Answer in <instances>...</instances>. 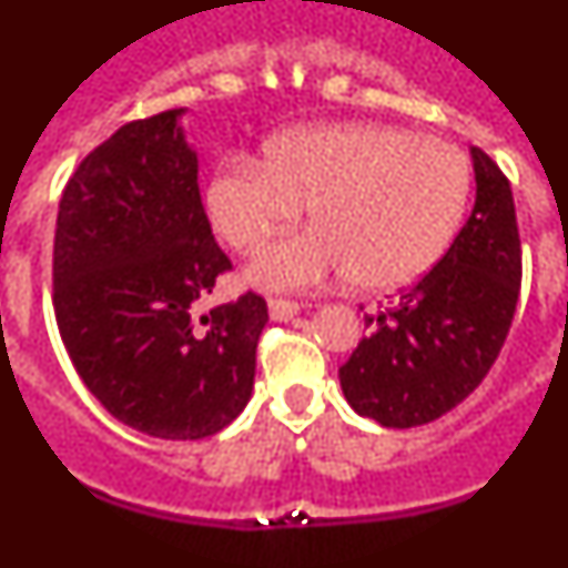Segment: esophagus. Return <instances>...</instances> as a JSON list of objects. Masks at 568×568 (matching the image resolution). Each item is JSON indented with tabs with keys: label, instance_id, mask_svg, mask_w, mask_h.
<instances>
[{
	"label": "esophagus",
	"instance_id": "esophagus-1",
	"mask_svg": "<svg viewBox=\"0 0 568 568\" xmlns=\"http://www.w3.org/2000/svg\"><path fill=\"white\" fill-rule=\"evenodd\" d=\"M270 315L275 321H290L301 313V304L298 301H287V298H270Z\"/></svg>",
	"mask_w": 568,
	"mask_h": 568
}]
</instances>
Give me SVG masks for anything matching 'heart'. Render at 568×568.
I'll list each match as a JSON object with an SVG mask.
<instances>
[{"instance_id": "b5f03b06", "label": "heart", "mask_w": 568, "mask_h": 568, "mask_svg": "<svg viewBox=\"0 0 568 568\" xmlns=\"http://www.w3.org/2000/svg\"><path fill=\"white\" fill-rule=\"evenodd\" d=\"M469 159L455 144L386 124L281 135L267 162L235 155L207 184L213 230L253 253L307 207L313 227L261 250L247 281L310 290L349 273L364 293L418 281L440 261L469 202Z\"/></svg>"}]
</instances>
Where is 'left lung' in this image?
Here are the masks:
<instances>
[{
    "instance_id": "1",
    "label": "left lung",
    "mask_w": 568,
    "mask_h": 568,
    "mask_svg": "<svg viewBox=\"0 0 568 568\" xmlns=\"http://www.w3.org/2000/svg\"><path fill=\"white\" fill-rule=\"evenodd\" d=\"M475 207L453 247L375 318L338 369L355 413L381 426L429 424L469 398L491 369L520 293V235L509 179L471 148Z\"/></svg>"
}]
</instances>
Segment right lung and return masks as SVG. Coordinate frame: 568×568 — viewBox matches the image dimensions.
<instances>
[{
	"instance_id": "right-lung-1",
	"label": "right lung",
	"mask_w": 568,
	"mask_h": 568,
	"mask_svg": "<svg viewBox=\"0 0 568 568\" xmlns=\"http://www.w3.org/2000/svg\"><path fill=\"white\" fill-rule=\"evenodd\" d=\"M164 110L115 130L70 175L53 239V310L79 378L113 418L199 440L253 393L267 301L195 315L230 264L199 193V155Z\"/></svg>"
}]
</instances>
